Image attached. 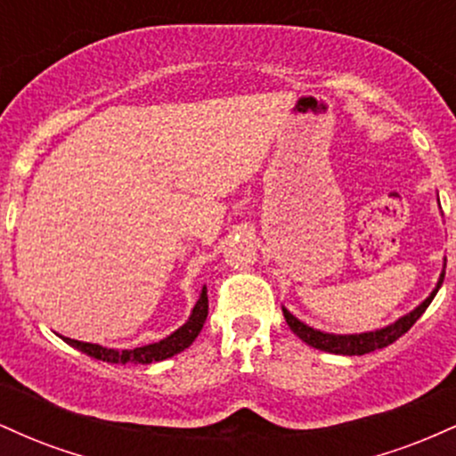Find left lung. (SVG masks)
Masks as SVG:
<instances>
[{
  "label": "left lung",
  "mask_w": 456,
  "mask_h": 456,
  "mask_svg": "<svg viewBox=\"0 0 456 456\" xmlns=\"http://www.w3.org/2000/svg\"><path fill=\"white\" fill-rule=\"evenodd\" d=\"M444 268H446V264H444ZM444 274H446V272H442L437 287H436V289H433V294L428 296L420 306L413 308L410 315L401 317L399 322H395V323H392V326L375 330V332H364V334H328V332H319V330H315V328H308L306 323H302L300 319L291 315V313L287 311V308H282V315H285L287 326L294 330V334H297V337H300L306 345H311V347L322 349V352H330V354H341V355L370 354V352H375V349L388 347V345H392V343L396 341V338L403 337V334H405L407 330H410L413 323H416L418 319H420L422 313L427 311V306L431 305L433 297H436L437 289H439V287H442Z\"/></svg>",
  "instance_id": "left-lung-1"
}]
</instances>
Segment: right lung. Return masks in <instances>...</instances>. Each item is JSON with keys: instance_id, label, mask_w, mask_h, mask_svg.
I'll list each match as a JSON object with an SVG mask.
<instances>
[{"instance_id": "right-lung-1", "label": "right lung", "mask_w": 456, "mask_h": 456, "mask_svg": "<svg viewBox=\"0 0 456 456\" xmlns=\"http://www.w3.org/2000/svg\"><path fill=\"white\" fill-rule=\"evenodd\" d=\"M208 317V291L203 287L201 296H199L195 308H192V315L188 317V322L182 326L180 330H175L171 337L162 338L159 343L145 345V347H137V349H107L101 347V345L94 343H81L75 341V338H64L68 345L77 347L78 352L92 355V358L102 360V362H111V364H150V362H159V360H167L171 355L184 352L186 347H191L192 341L197 338V334L201 332L203 323H206Z\"/></svg>"}]
</instances>
